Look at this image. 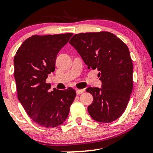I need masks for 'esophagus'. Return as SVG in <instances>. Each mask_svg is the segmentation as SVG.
<instances>
[{
	"mask_svg": "<svg viewBox=\"0 0 153 153\" xmlns=\"http://www.w3.org/2000/svg\"><path fill=\"white\" fill-rule=\"evenodd\" d=\"M84 92L83 89H76V94L79 95V94H81L82 93Z\"/></svg>",
	"mask_w": 153,
	"mask_h": 153,
	"instance_id": "1",
	"label": "esophagus"
}]
</instances>
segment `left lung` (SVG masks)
Listing matches in <instances>:
<instances>
[{"label":"left lung","mask_w":153,"mask_h":153,"mask_svg":"<svg viewBox=\"0 0 153 153\" xmlns=\"http://www.w3.org/2000/svg\"><path fill=\"white\" fill-rule=\"evenodd\" d=\"M69 43L89 69L99 71L102 88L86 89L94 97L89 114L99 122L117 120L127 108L133 88V64L127 45L108 31L76 34Z\"/></svg>","instance_id":"8db88e82"}]
</instances>
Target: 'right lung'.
Listing matches in <instances>:
<instances>
[{"label":"right lung","instance_id":"1","mask_svg":"<svg viewBox=\"0 0 153 153\" xmlns=\"http://www.w3.org/2000/svg\"><path fill=\"white\" fill-rule=\"evenodd\" d=\"M72 33L33 35L15 54L14 78L18 99L29 117L46 128L58 127L66 120L76 92L55 88L50 92L49 74L55 70L57 53L69 41Z\"/></svg>","mask_w":153,"mask_h":153}]
</instances>
